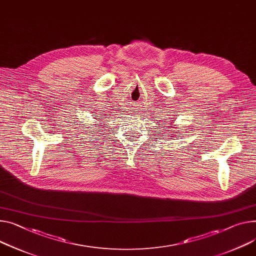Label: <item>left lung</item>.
Wrapping results in <instances>:
<instances>
[{
  "instance_id": "obj_1",
  "label": "left lung",
  "mask_w": 256,
  "mask_h": 256,
  "mask_svg": "<svg viewBox=\"0 0 256 256\" xmlns=\"http://www.w3.org/2000/svg\"><path fill=\"white\" fill-rule=\"evenodd\" d=\"M172 126H173V125H172ZM172 126H169V127H170V128H172ZM169 131H170V130H169ZM175 133H176V132H175Z\"/></svg>"
}]
</instances>
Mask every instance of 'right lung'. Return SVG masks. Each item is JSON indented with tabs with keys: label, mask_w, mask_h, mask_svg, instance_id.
I'll list each match as a JSON object with an SVG mask.
<instances>
[{
	"label": "right lung",
	"mask_w": 256,
	"mask_h": 256,
	"mask_svg": "<svg viewBox=\"0 0 256 256\" xmlns=\"http://www.w3.org/2000/svg\"><path fill=\"white\" fill-rule=\"evenodd\" d=\"M96 119H97V120H98V118H96Z\"/></svg>",
	"instance_id": "add662e5"
}]
</instances>
